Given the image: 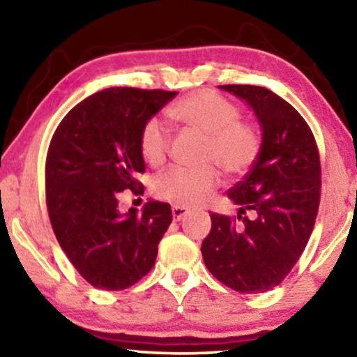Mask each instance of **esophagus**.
I'll use <instances>...</instances> for the list:
<instances>
[{
	"label": "esophagus",
	"instance_id": "esophagus-1",
	"mask_svg": "<svg viewBox=\"0 0 357 357\" xmlns=\"http://www.w3.org/2000/svg\"><path fill=\"white\" fill-rule=\"evenodd\" d=\"M187 214H188V208H185V206H174L172 208L174 221H180V219H183Z\"/></svg>",
	"mask_w": 357,
	"mask_h": 357
}]
</instances>
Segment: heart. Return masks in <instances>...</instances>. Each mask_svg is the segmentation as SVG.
<instances>
[{
    "instance_id": "1",
    "label": "heart",
    "mask_w": 357,
    "mask_h": 357,
    "mask_svg": "<svg viewBox=\"0 0 357 357\" xmlns=\"http://www.w3.org/2000/svg\"><path fill=\"white\" fill-rule=\"evenodd\" d=\"M170 115L190 130L206 136L204 159L219 165L227 177H241L255 164L261 151L260 130L241 120V110L231 100L213 91H198L178 100ZM170 131L164 120L153 116L139 133V151L149 165H160L167 158ZM219 172L211 165L203 169L170 167L154 178L153 192L158 198L182 206L206 202L218 188Z\"/></svg>"
}]
</instances>
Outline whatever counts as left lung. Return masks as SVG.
Here are the masks:
<instances>
[{
	"mask_svg": "<svg viewBox=\"0 0 357 357\" xmlns=\"http://www.w3.org/2000/svg\"><path fill=\"white\" fill-rule=\"evenodd\" d=\"M261 126V151L243 180L227 192L237 216L211 213L202 243L209 273L242 294L280 284L309 242L320 204L321 169L314 133L289 102L260 86L226 84Z\"/></svg>",
	"mask_w": 357,
	"mask_h": 357,
	"instance_id": "obj_1",
	"label": "left lung"
}]
</instances>
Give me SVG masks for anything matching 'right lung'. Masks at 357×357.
<instances>
[{"label": "right lung", "mask_w": 357, "mask_h": 357, "mask_svg": "<svg viewBox=\"0 0 357 357\" xmlns=\"http://www.w3.org/2000/svg\"><path fill=\"white\" fill-rule=\"evenodd\" d=\"M177 92L110 87L68 112L53 133L45 162L47 209L56 241L94 287L121 291L148 275L172 222L169 203L143 213L119 211L125 190L144 192L138 174L143 125Z\"/></svg>", "instance_id": "1"}]
</instances>
